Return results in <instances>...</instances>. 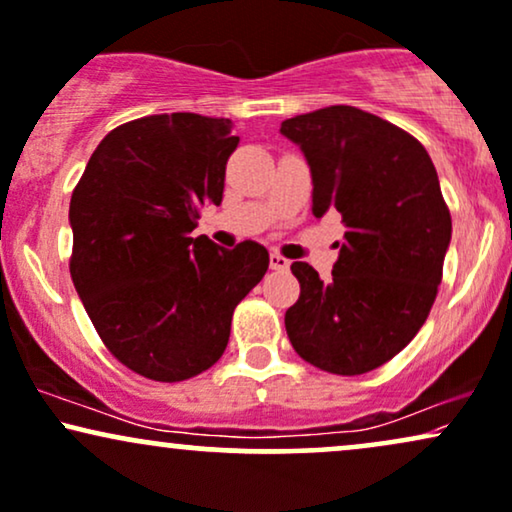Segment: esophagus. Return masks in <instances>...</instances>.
<instances>
[{"mask_svg":"<svg viewBox=\"0 0 512 512\" xmlns=\"http://www.w3.org/2000/svg\"><path fill=\"white\" fill-rule=\"evenodd\" d=\"M269 264H272V269H279V272H286V269L291 267V262L283 255H279V252H272V255H269Z\"/></svg>","mask_w":512,"mask_h":512,"instance_id":"obj_1","label":"esophagus"}]
</instances>
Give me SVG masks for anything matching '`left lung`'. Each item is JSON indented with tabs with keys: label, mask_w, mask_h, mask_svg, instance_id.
Returning <instances> with one entry per match:
<instances>
[{
	"label": "left lung",
	"mask_w": 512,
	"mask_h": 512,
	"mask_svg": "<svg viewBox=\"0 0 512 512\" xmlns=\"http://www.w3.org/2000/svg\"><path fill=\"white\" fill-rule=\"evenodd\" d=\"M281 135L310 166L312 214L336 209L346 224L329 281L291 264L288 338L324 372L365 374L408 346L434 305L451 245L439 176L412 135L346 104L286 119Z\"/></svg>",
	"instance_id": "left-lung-1"
}]
</instances>
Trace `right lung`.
<instances>
[{"label":"right lung","instance_id":"add662e5","mask_svg":"<svg viewBox=\"0 0 512 512\" xmlns=\"http://www.w3.org/2000/svg\"><path fill=\"white\" fill-rule=\"evenodd\" d=\"M231 119L157 114L114 128L71 195V279L116 360L183 381L224 355L240 300L267 274L255 240L233 250L190 238L200 207L221 205Z\"/></svg>","mask_w":512,"mask_h":512}]
</instances>
